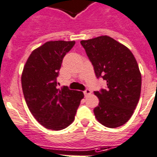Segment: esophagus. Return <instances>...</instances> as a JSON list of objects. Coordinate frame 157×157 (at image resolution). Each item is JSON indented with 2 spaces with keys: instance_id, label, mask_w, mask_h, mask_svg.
Returning <instances> with one entry per match:
<instances>
[{
  "instance_id": "1",
  "label": "esophagus",
  "mask_w": 157,
  "mask_h": 157,
  "mask_svg": "<svg viewBox=\"0 0 157 157\" xmlns=\"http://www.w3.org/2000/svg\"><path fill=\"white\" fill-rule=\"evenodd\" d=\"M83 93L85 96H88V95H90V94H91V90H90V89H86V90H84Z\"/></svg>"
}]
</instances>
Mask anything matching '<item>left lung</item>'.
<instances>
[{
  "label": "left lung",
  "mask_w": 157,
  "mask_h": 157,
  "mask_svg": "<svg viewBox=\"0 0 157 157\" xmlns=\"http://www.w3.org/2000/svg\"><path fill=\"white\" fill-rule=\"evenodd\" d=\"M96 77L107 82V89L94 91L99 103L94 109L103 126L118 128L130 120L139 102L141 74L131 50L109 36L82 40Z\"/></svg>",
  "instance_id": "left-lung-1"
}]
</instances>
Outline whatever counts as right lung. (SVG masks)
<instances>
[{"label": "right lung", "mask_w": 157, "mask_h": 157, "mask_svg": "<svg viewBox=\"0 0 157 157\" xmlns=\"http://www.w3.org/2000/svg\"><path fill=\"white\" fill-rule=\"evenodd\" d=\"M75 41H50L35 49L27 59L21 75L26 104L37 122L47 129L63 130L73 123L82 91L67 86L57 88L63 59Z\"/></svg>", "instance_id": "right-lung-1"}]
</instances>
